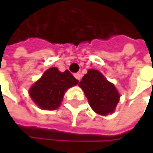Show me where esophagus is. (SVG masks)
<instances>
[{"label":"esophagus","mask_w":153,"mask_h":153,"mask_svg":"<svg viewBox=\"0 0 153 153\" xmlns=\"http://www.w3.org/2000/svg\"><path fill=\"white\" fill-rule=\"evenodd\" d=\"M74 77H75L79 81V80H80V79H81V74H74Z\"/></svg>","instance_id":"34e87169"}]
</instances>
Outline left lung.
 <instances>
[{
  "instance_id": "left-lung-1",
  "label": "left lung",
  "mask_w": 153,
  "mask_h": 153,
  "mask_svg": "<svg viewBox=\"0 0 153 153\" xmlns=\"http://www.w3.org/2000/svg\"><path fill=\"white\" fill-rule=\"evenodd\" d=\"M79 86L84 91L89 105L95 112L106 116L114 111L120 100V94L115 86L99 71L89 69Z\"/></svg>"
}]
</instances>
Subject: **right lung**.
<instances>
[{"instance_id": "1", "label": "right lung", "mask_w": 153, "mask_h": 153, "mask_svg": "<svg viewBox=\"0 0 153 153\" xmlns=\"http://www.w3.org/2000/svg\"><path fill=\"white\" fill-rule=\"evenodd\" d=\"M78 82L68 70L61 73L56 67H51L31 87L29 94L40 108L52 111L61 105L65 92Z\"/></svg>"}]
</instances>
